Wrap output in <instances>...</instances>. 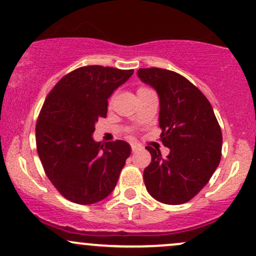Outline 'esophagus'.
<instances>
[{
	"label": "esophagus",
	"mask_w": 256,
	"mask_h": 256,
	"mask_svg": "<svg viewBox=\"0 0 256 256\" xmlns=\"http://www.w3.org/2000/svg\"><path fill=\"white\" fill-rule=\"evenodd\" d=\"M131 150H132V152H136L137 150H140V146H137V144H134V143H132V144H131Z\"/></svg>",
	"instance_id": "esophagus-1"
}]
</instances>
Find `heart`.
Here are the masks:
<instances>
[{"instance_id":"obj_1","label":"heart","mask_w":256,"mask_h":256,"mask_svg":"<svg viewBox=\"0 0 256 256\" xmlns=\"http://www.w3.org/2000/svg\"><path fill=\"white\" fill-rule=\"evenodd\" d=\"M140 90H141V88H140Z\"/></svg>"}]
</instances>
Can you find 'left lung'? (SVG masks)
Wrapping results in <instances>:
<instances>
[{
  "label": "left lung",
  "instance_id": "left-lung-1",
  "mask_svg": "<svg viewBox=\"0 0 256 256\" xmlns=\"http://www.w3.org/2000/svg\"><path fill=\"white\" fill-rule=\"evenodd\" d=\"M140 80L159 97L162 141L170 150L146 147L152 162L143 178L148 193L162 203L178 206L198 194L221 159L222 134L206 97L186 78L166 69L137 70Z\"/></svg>",
  "mask_w": 256,
  "mask_h": 256
}]
</instances>
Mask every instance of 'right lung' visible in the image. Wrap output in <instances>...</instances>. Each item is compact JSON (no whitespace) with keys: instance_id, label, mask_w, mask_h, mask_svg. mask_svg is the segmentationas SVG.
<instances>
[{"instance_id":"1","label":"right lung","mask_w":256,"mask_h":256,"mask_svg":"<svg viewBox=\"0 0 256 256\" xmlns=\"http://www.w3.org/2000/svg\"><path fill=\"white\" fill-rule=\"evenodd\" d=\"M134 70L88 66L66 75L53 87L36 124L38 153L47 178L64 198L88 206L116 186L131 146L100 143L94 126L106 118L108 100Z\"/></svg>"}]
</instances>
